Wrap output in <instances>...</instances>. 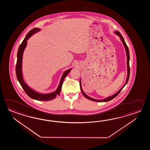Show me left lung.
Returning a JSON list of instances; mask_svg holds the SVG:
<instances>
[{
    "label": "left lung",
    "instance_id": "left-lung-1",
    "mask_svg": "<svg viewBox=\"0 0 150 150\" xmlns=\"http://www.w3.org/2000/svg\"><path fill=\"white\" fill-rule=\"evenodd\" d=\"M115 33L116 34V35H117L118 36H120V38H121V40L122 42V43H123V44L124 46H125V51H126V54H127V74L126 82H125V85L123 86V87H122L118 91V92H117L115 94H114V95L110 96H109L108 98H106L105 99H103V100H96V99H93L92 98H90L89 96H88L87 95H86V94H85V93L83 92V89H82V87H81V80H80V87L81 91V92L83 93V96H85V98H86L87 99H89L90 100L94 101H96V102H107V101H109L111 100L112 99L115 98V97L118 96V94L121 92V91L122 90V89L124 88V87L125 86V85L127 83V81H128L129 79V76H130V66H129L130 54H129V49H128V47H127V45L126 43H125V42L124 38H123V36H122L121 34V33H120V32H118V31H115Z\"/></svg>",
    "mask_w": 150,
    "mask_h": 150
}]
</instances>
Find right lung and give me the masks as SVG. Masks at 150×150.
<instances>
[{"instance_id": "obj_1", "label": "right lung", "mask_w": 150, "mask_h": 150, "mask_svg": "<svg viewBox=\"0 0 150 150\" xmlns=\"http://www.w3.org/2000/svg\"><path fill=\"white\" fill-rule=\"evenodd\" d=\"M40 30V29L35 28L31 30L28 32V33L25 36V38L22 42L21 44L20 45L19 48L18 49V54H17V62H16V75L17 79L18 80L20 84L21 85L23 89L25 91V93L28 96L33 99H35L36 100L39 101H50L54 99L57 96H58L61 93L62 86L63 84V82L64 81L65 78L67 76L68 74L70 72L71 69H69L65 71L64 74H63L61 78V81L57 89L54 92L49 93V94H41L38 92H36L33 89L29 87V86L25 83L23 79V74H22V61H23V51L25 49L26 45H27V41L33 34H35V33L38 32Z\"/></svg>"}]
</instances>
